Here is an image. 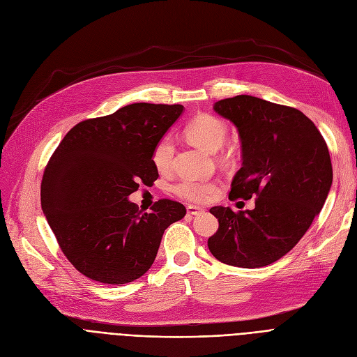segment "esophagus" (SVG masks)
Returning a JSON list of instances; mask_svg holds the SVG:
<instances>
[{
  "mask_svg": "<svg viewBox=\"0 0 357 357\" xmlns=\"http://www.w3.org/2000/svg\"><path fill=\"white\" fill-rule=\"evenodd\" d=\"M186 211H188L190 215H197V214H201L204 210L201 207H197V205H188V207H186Z\"/></svg>",
  "mask_w": 357,
  "mask_h": 357,
  "instance_id": "esophagus-1",
  "label": "esophagus"
}]
</instances>
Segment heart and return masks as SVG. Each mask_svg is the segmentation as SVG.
I'll use <instances>...</instances> for the list:
<instances>
[{
  "label": "heart",
  "mask_w": 357,
  "mask_h": 357,
  "mask_svg": "<svg viewBox=\"0 0 357 357\" xmlns=\"http://www.w3.org/2000/svg\"><path fill=\"white\" fill-rule=\"evenodd\" d=\"M185 135L190 139V142L204 149L205 152L214 153L222 146L224 140H226L227 127L214 116L199 114L186 124ZM174 153V142L167 136L162 137L153 147L152 162L160 174L171 171ZM217 190L218 182L214 179H182L174 186L176 195L191 202L208 201Z\"/></svg>",
  "instance_id": "b5f03b06"
}]
</instances>
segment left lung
I'll return each mask as SVG.
<instances>
[{
  "label": "left lung",
  "instance_id": "left-lung-1",
  "mask_svg": "<svg viewBox=\"0 0 357 357\" xmlns=\"http://www.w3.org/2000/svg\"><path fill=\"white\" fill-rule=\"evenodd\" d=\"M241 142V167L230 199H255V208L233 213L213 207L218 230L208 238L215 259L237 268L268 266L285 256L321 211L333 182L327 144L301 111L252 96L214 104Z\"/></svg>",
  "mask_w": 357,
  "mask_h": 357
}]
</instances>
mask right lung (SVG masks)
<instances>
[{
    "instance_id": "obj_1",
    "label": "right lung",
    "mask_w": 357,
    "mask_h": 357,
    "mask_svg": "<svg viewBox=\"0 0 357 357\" xmlns=\"http://www.w3.org/2000/svg\"><path fill=\"white\" fill-rule=\"evenodd\" d=\"M179 104L136 102L78 123L54 150L42 179V210L68 260L105 285L133 282L156 259L165 230L186 214L159 199L139 211L128 195L159 174L152 152L182 114Z\"/></svg>"
}]
</instances>
